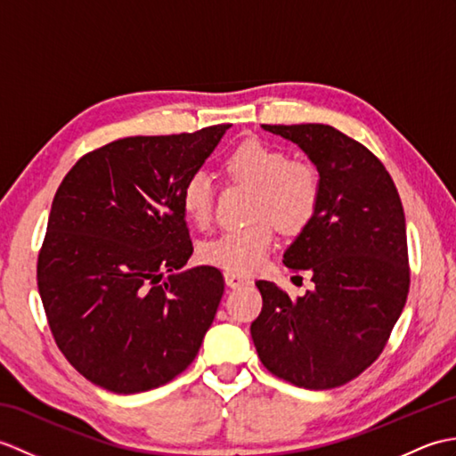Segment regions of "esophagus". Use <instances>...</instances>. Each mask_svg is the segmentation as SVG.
<instances>
[{"label":"esophagus","instance_id":"1","mask_svg":"<svg viewBox=\"0 0 456 456\" xmlns=\"http://www.w3.org/2000/svg\"><path fill=\"white\" fill-rule=\"evenodd\" d=\"M253 282L248 276H243V274H235V273H225V284L229 288H240V286H247Z\"/></svg>","mask_w":456,"mask_h":456}]
</instances>
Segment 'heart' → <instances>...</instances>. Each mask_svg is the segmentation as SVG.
<instances>
[{
  "label": "heart",
  "instance_id": "heart-1",
  "mask_svg": "<svg viewBox=\"0 0 456 456\" xmlns=\"http://www.w3.org/2000/svg\"><path fill=\"white\" fill-rule=\"evenodd\" d=\"M227 170L256 186L253 217L258 223L225 231L208 240L200 255L203 263L235 274H250L266 263L274 247L273 221L286 231L302 229L314 217L319 200V178L304 162H289L286 152L263 141H245L229 154ZM182 209L198 227H206L213 211V180L206 170L191 172L180 193Z\"/></svg>",
  "mask_w": 456,
  "mask_h": 456
}]
</instances>
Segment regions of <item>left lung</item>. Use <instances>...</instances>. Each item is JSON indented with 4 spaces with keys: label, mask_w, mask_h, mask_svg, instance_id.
<instances>
[{
    "label": "left lung",
    "mask_w": 456,
    "mask_h": 456,
    "mask_svg": "<svg viewBox=\"0 0 456 456\" xmlns=\"http://www.w3.org/2000/svg\"><path fill=\"white\" fill-rule=\"evenodd\" d=\"M297 144L319 174V200L284 265L309 270L314 289L289 297L258 280L250 325L260 362L307 390L351 382L380 356L410 289L405 217L388 170L331 125H263Z\"/></svg>",
    "instance_id": "obj_1"
}]
</instances>
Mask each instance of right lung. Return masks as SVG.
Instances as JSON below:
<instances>
[{
	"label": "right lung",
	"mask_w": 456,
	"mask_h": 456,
	"mask_svg": "<svg viewBox=\"0 0 456 456\" xmlns=\"http://www.w3.org/2000/svg\"><path fill=\"white\" fill-rule=\"evenodd\" d=\"M231 125L127 137L86 154L53 200L37 280L62 354L115 394L170 382L196 358L225 282L186 266L180 193Z\"/></svg>",
	"instance_id": "obj_1"
}]
</instances>
